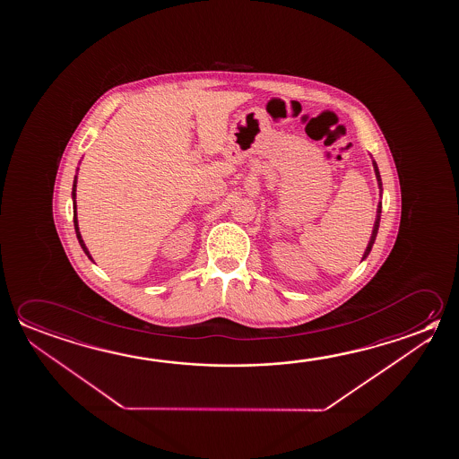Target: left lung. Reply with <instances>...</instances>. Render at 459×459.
<instances>
[{
    "instance_id": "8db88e82",
    "label": "left lung",
    "mask_w": 459,
    "mask_h": 459,
    "mask_svg": "<svg viewBox=\"0 0 459 459\" xmlns=\"http://www.w3.org/2000/svg\"><path fill=\"white\" fill-rule=\"evenodd\" d=\"M373 166H375V173L376 178H377V182H379V187L383 186L381 184V176H379V169H377V166H376L375 161H373ZM381 204H379V206H377V218H376L375 227H373V233H371V240H369L368 247H367V251H365V255H363V259L367 257V255H369V251H371V248H373V243H375L376 240V235H377V229H379V219H381Z\"/></svg>"
}]
</instances>
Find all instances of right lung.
<instances>
[{"label":"right lung","mask_w":459,"mask_h":459,"mask_svg":"<svg viewBox=\"0 0 459 459\" xmlns=\"http://www.w3.org/2000/svg\"><path fill=\"white\" fill-rule=\"evenodd\" d=\"M75 196H76V178L75 181H74V188H72V198H74V208L76 210V202H75ZM74 224H75V232H76V238H78V241H80V245H82V248H83L84 253H86V255L90 257V259H92L90 255V251H88V248H86V245H84L83 238H82V233H80V229H78V219H76V211L74 212Z\"/></svg>","instance_id":"add662e5"}]
</instances>
